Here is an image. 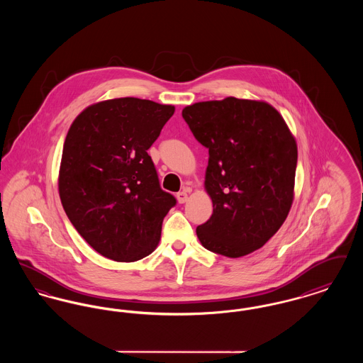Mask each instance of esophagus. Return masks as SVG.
Listing matches in <instances>:
<instances>
[{"label": "esophagus", "instance_id": "obj_1", "mask_svg": "<svg viewBox=\"0 0 363 363\" xmlns=\"http://www.w3.org/2000/svg\"><path fill=\"white\" fill-rule=\"evenodd\" d=\"M177 199H178V203H179V204H184V203H186V200H188V193H186L185 190L178 191V193H177Z\"/></svg>", "mask_w": 363, "mask_h": 363}]
</instances>
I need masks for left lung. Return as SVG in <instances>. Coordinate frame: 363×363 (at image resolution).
<instances>
[{
	"label": "left lung",
	"mask_w": 363,
	"mask_h": 363,
	"mask_svg": "<svg viewBox=\"0 0 363 363\" xmlns=\"http://www.w3.org/2000/svg\"><path fill=\"white\" fill-rule=\"evenodd\" d=\"M182 117L208 148L213 213L196 228L209 252L237 259L264 246L293 204L296 143L271 104L225 98L186 106Z\"/></svg>",
	"instance_id": "1"
}]
</instances>
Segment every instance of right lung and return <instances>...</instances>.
Returning <instances> with one entry per match:
<instances>
[{
	"instance_id": "add662e5",
	"label": "right lung",
	"mask_w": 363,
	"mask_h": 363,
	"mask_svg": "<svg viewBox=\"0 0 363 363\" xmlns=\"http://www.w3.org/2000/svg\"><path fill=\"white\" fill-rule=\"evenodd\" d=\"M172 104L118 98L92 104L70 125L58 190L70 223L107 259L132 262L155 250L177 204L148 155Z\"/></svg>"
}]
</instances>
